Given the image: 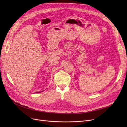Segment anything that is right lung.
Returning a JSON list of instances; mask_svg holds the SVG:
<instances>
[{
    "instance_id": "right-lung-1",
    "label": "right lung",
    "mask_w": 127,
    "mask_h": 127,
    "mask_svg": "<svg viewBox=\"0 0 127 127\" xmlns=\"http://www.w3.org/2000/svg\"><path fill=\"white\" fill-rule=\"evenodd\" d=\"M40 93V92H35V93Z\"/></svg>"
}]
</instances>
